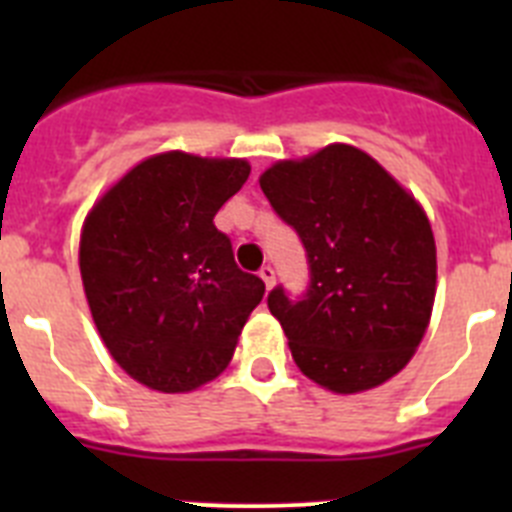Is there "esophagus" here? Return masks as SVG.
<instances>
[{
  "label": "esophagus",
  "mask_w": 512,
  "mask_h": 512,
  "mask_svg": "<svg viewBox=\"0 0 512 512\" xmlns=\"http://www.w3.org/2000/svg\"><path fill=\"white\" fill-rule=\"evenodd\" d=\"M259 277L264 279L266 287H271V284H274V279H277V271H274V266H271V264H264L259 269Z\"/></svg>",
  "instance_id": "34e87169"
}]
</instances>
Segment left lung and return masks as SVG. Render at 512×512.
<instances>
[{
  "instance_id": "1",
  "label": "left lung",
  "mask_w": 512,
  "mask_h": 512,
  "mask_svg": "<svg viewBox=\"0 0 512 512\" xmlns=\"http://www.w3.org/2000/svg\"><path fill=\"white\" fill-rule=\"evenodd\" d=\"M305 248L300 297L269 292L300 372L330 392L372 390L415 354L436 297V241L423 207L372 156L328 146L259 179Z\"/></svg>"
}]
</instances>
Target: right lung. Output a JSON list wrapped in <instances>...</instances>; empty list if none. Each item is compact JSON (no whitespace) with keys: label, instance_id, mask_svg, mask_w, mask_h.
I'll return each instance as SVG.
<instances>
[{"label":"right lung","instance_id":"right-lung-1","mask_svg":"<svg viewBox=\"0 0 512 512\" xmlns=\"http://www.w3.org/2000/svg\"><path fill=\"white\" fill-rule=\"evenodd\" d=\"M241 158L158 153L89 212L79 266L112 359L158 392H189L230 364L264 282L238 269L212 217L246 184Z\"/></svg>","mask_w":512,"mask_h":512}]
</instances>
